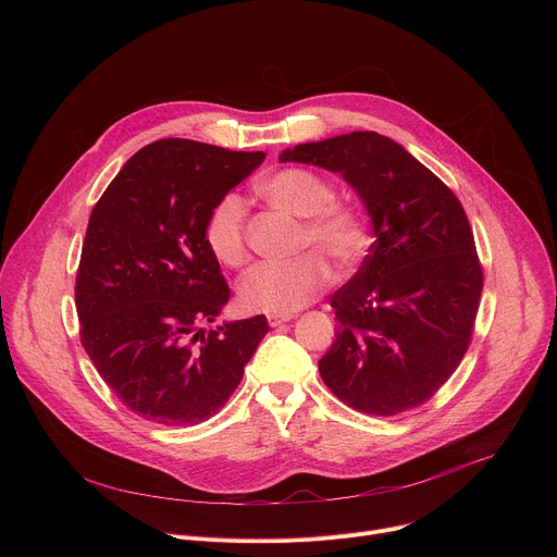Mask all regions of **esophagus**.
I'll list each match as a JSON object with an SVG mask.
<instances>
[{
    "instance_id": "obj_1",
    "label": "esophagus",
    "mask_w": 557,
    "mask_h": 557,
    "mask_svg": "<svg viewBox=\"0 0 557 557\" xmlns=\"http://www.w3.org/2000/svg\"><path fill=\"white\" fill-rule=\"evenodd\" d=\"M267 320H269V326H282V324H286V322H290V314H267Z\"/></svg>"
}]
</instances>
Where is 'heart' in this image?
I'll return each mask as SVG.
<instances>
[{"label":"heart","instance_id":"obj_1","mask_svg":"<svg viewBox=\"0 0 557 557\" xmlns=\"http://www.w3.org/2000/svg\"><path fill=\"white\" fill-rule=\"evenodd\" d=\"M260 196L275 209L301 218L295 251L320 249L339 269H350L363 256L368 231L363 215L335 200L329 178L310 170L288 168L258 185ZM209 253L228 269L247 262L245 202L228 194L215 202L205 222ZM331 282V269L322 256L301 253L288 262L260 264L237 284V304L251 312L290 314L310 304Z\"/></svg>","mask_w":557,"mask_h":557}]
</instances>
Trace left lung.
<instances>
[{"label": "left lung", "mask_w": 557, "mask_h": 557, "mask_svg": "<svg viewBox=\"0 0 557 557\" xmlns=\"http://www.w3.org/2000/svg\"><path fill=\"white\" fill-rule=\"evenodd\" d=\"M339 174L361 198L374 243L331 306L339 320L317 368L352 410L394 417L425 404L467 352L483 269L458 198L387 136L350 132L280 153Z\"/></svg>", "instance_id": "8db88e82"}]
</instances>
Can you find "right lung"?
Returning a JSON list of instances; mask_svg holds the SVG:
<instances>
[{"instance_id":"add662e5","label":"right lung","mask_w":557,"mask_h":557,"mask_svg":"<svg viewBox=\"0 0 557 557\" xmlns=\"http://www.w3.org/2000/svg\"><path fill=\"white\" fill-rule=\"evenodd\" d=\"M264 151L163 138L138 149L95 205L76 273L82 344L138 417L194 425L240 385L269 333L264 314L215 322L228 301L205 222Z\"/></svg>"}]
</instances>
